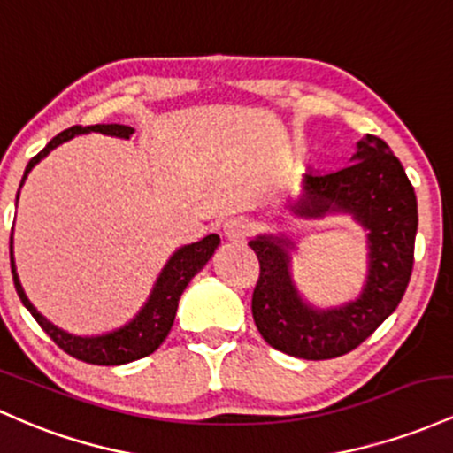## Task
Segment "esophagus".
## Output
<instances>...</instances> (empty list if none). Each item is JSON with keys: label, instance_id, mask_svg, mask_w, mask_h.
<instances>
[{"label": "esophagus", "instance_id": "esophagus-1", "mask_svg": "<svg viewBox=\"0 0 453 453\" xmlns=\"http://www.w3.org/2000/svg\"><path fill=\"white\" fill-rule=\"evenodd\" d=\"M222 235L228 242H243L248 237V222L242 216H233L222 225Z\"/></svg>", "mask_w": 453, "mask_h": 453}]
</instances>
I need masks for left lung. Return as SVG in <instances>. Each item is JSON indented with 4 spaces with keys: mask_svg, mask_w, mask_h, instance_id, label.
Wrapping results in <instances>:
<instances>
[{
    "mask_svg": "<svg viewBox=\"0 0 453 453\" xmlns=\"http://www.w3.org/2000/svg\"><path fill=\"white\" fill-rule=\"evenodd\" d=\"M287 207L303 220L349 216L362 226L368 250L365 280L355 299L314 306L295 284V242L287 233H258L248 242L261 263L252 293L254 323L269 347L293 357H340L359 347L403 299L413 272L415 190L388 143L365 134L347 166L327 175H303L302 190L287 199Z\"/></svg>",
    "mask_w": 453,
    "mask_h": 453,
    "instance_id": "1",
    "label": "left lung"
}]
</instances>
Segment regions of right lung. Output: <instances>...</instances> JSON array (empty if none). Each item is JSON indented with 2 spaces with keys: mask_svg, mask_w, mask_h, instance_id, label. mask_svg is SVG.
I'll return each instance as SVG.
<instances>
[{
  "mask_svg": "<svg viewBox=\"0 0 453 453\" xmlns=\"http://www.w3.org/2000/svg\"><path fill=\"white\" fill-rule=\"evenodd\" d=\"M89 132H100V134L117 136V139H130V136L134 134V128L124 124H96L85 126V128L73 126V128L59 132V134L53 136L47 143V147H44L38 156H34V158L29 160V165L25 166L21 186H19L17 192V203L29 171H32L40 160L47 158L55 147L65 143V141L74 139V136L79 134H89ZM218 246H220V237H218L216 233H211V235L203 237L201 242L186 243V246L177 248V250L169 257V261L165 263V267H162L154 287H151L150 297L145 299V303L141 306L139 312H136L128 323L121 325V327L111 329V332L104 334H96V336H76V334L65 332V329L50 323L42 312H38V308L29 302L27 293H25L21 284V278H19L17 273L12 237H10V265H12L14 287H17V293L19 297H21L23 306L32 312V317L38 321L40 327L53 338V342L58 344L59 349H64L65 353L81 359V362L96 365H121L136 362V359L141 357H147V355L154 353V350L165 342V338L169 336L173 327V321H175L181 293H184L188 282L205 267V263L213 257Z\"/></svg>",
  "mask_w": 453,
  "mask_h": 453,
  "instance_id": "1",
  "label": "right lung"
}]
</instances>
